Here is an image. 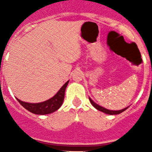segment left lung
<instances>
[{"label": "left lung", "mask_w": 152, "mask_h": 152, "mask_svg": "<svg viewBox=\"0 0 152 152\" xmlns=\"http://www.w3.org/2000/svg\"><path fill=\"white\" fill-rule=\"evenodd\" d=\"M89 100H90L91 103L92 104V106H94L95 108L97 109L98 110L102 111V112H103V113H107V114H110V115H113V114H119V113H122V112H124L125 110H127V109L129 108V106H128V107H126V108L122 109V110H108V109L104 108V107H102V106H99V105L96 104L95 102L93 101V100L91 99V98H89Z\"/></svg>", "instance_id": "8db88e82"}]
</instances>
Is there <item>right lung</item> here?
<instances>
[{"label":"right lung","mask_w":152,"mask_h":152,"mask_svg":"<svg viewBox=\"0 0 152 152\" xmlns=\"http://www.w3.org/2000/svg\"><path fill=\"white\" fill-rule=\"evenodd\" d=\"M69 81H67L66 83L62 86L61 88L58 91V92L53 97L46 101L39 102V103H30V102L21 101L19 99H16L21 104V106H23L31 113H33L34 114L45 115V114L53 113L57 110L63 103L64 99V92H65V89L69 83Z\"/></svg>","instance_id":"add662e5"}]
</instances>
